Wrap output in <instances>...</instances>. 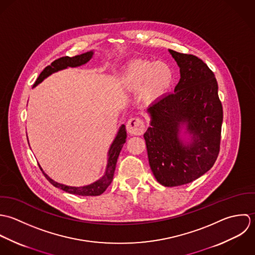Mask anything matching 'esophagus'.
I'll return each instance as SVG.
<instances>
[{
    "mask_svg": "<svg viewBox=\"0 0 255 255\" xmlns=\"http://www.w3.org/2000/svg\"><path fill=\"white\" fill-rule=\"evenodd\" d=\"M126 129L131 135H142L145 132L146 126L142 119L140 118H131L127 122Z\"/></svg>",
    "mask_w": 255,
    "mask_h": 255,
    "instance_id": "esophagus-1",
    "label": "esophagus"
}]
</instances>
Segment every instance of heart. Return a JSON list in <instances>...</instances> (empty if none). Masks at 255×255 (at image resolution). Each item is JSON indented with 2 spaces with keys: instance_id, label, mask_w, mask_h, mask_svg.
Here are the masks:
<instances>
[{
  "instance_id": "b5f03b06",
  "label": "heart",
  "mask_w": 255,
  "mask_h": 255,
  "mask_svg": "<svg viewBox=\"0 0 255 255\" xmlns=\"http://www.w3.org/2000/svg\"><path fill=\"white\" fill-rule=\"evenodd\" d=\"M172 83L173 72L168 65L142 59L131 62L120 76V86L125 92L140 91L141 99L149 103L164 97Z\"/></svg>"
}]
</instances>
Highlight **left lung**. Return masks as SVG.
<instances>
[{
  "instance_id": "8db88e82",
  "label": "left lung",
  "mask_w": 255,
  "mask_h": 255,
  "mask_svg": "<svg viewBox=\"0 0 255 255\" xmlns=\"http://www.w3.org/2000/svg\"><path fill=\"white\" fill-rule=\"evenodd\" d=\"M180 79L173 94L147 109L151 126L144 134L153 174L166 187L187 184L207 172L220 152L223 106L214 73L198 57L168 50ZM189 134V141L180 135Z\"/></svg>"
}]
</instances>
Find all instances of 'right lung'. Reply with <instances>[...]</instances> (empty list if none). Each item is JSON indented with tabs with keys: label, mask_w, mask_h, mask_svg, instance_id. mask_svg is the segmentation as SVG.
<instances>
[{
	"label": "right lung",
	"mask_w": 255,
	"mask_h": 255,
	"mask_svg": "<svg viewBox=\"0 0 255 255\" xmlns=\"http://www.w3.org/2000/svg\"><path fill=\"white\" fill-rule=\"evenodd\" d=\"M94 56V51L86 52L83 53L81 55H77L74 57H62L59 58L57 60H55L54 62H52L51 65L47 66L39 75V77L37 78L36 82L33 85V88H35L37 85H39L41 82H43L47 77H49L52 74L67 69L68 67H72V68H76V67H80L82 65L87 64ZM126 138H127V133H126V129H125V125H121L117 135L115 137V139L113 140L112 144L110 145L108 154H107V164H106V168H105V172L102 175L100 179H98L97 181L89 184V185H85V186H69V185H65L59 182L54 181L51 179L41 168L42 172L44 173L45 177L49 180V182L52 185H54L57 188H60L68 193L71 194H75V195H80V196H98L102 194L106 188L109 186V184L111 183L112 179H113V175H114V171H115V167H116V162H117V158L119 156L120 151L124 145V143L126 142Z\"/></svg>",
	"instance_id": "1"
}]
</instances>
